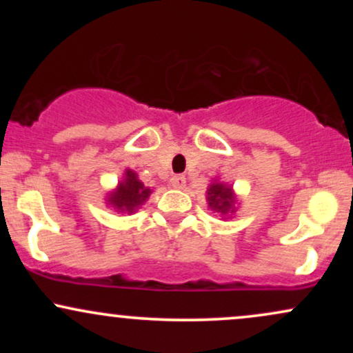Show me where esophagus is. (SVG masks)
Segmentation results:
<instances>
[{"mask_svg":"<svg viewBox=\"0 0 353 353\" xmlns=\"http://www.w3.org/2000/svg\"><path fill=\"white\" fill-rule=\"evenodd\" d=\"M171 185L174 189H182L185 185V177L181 176V174H177V176H174L171 179Z\"/></svg>","mask_w":353,"mask_h":353,"instance_id":"1","label":"esophagus"}]
</instances>
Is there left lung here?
<instances>
[{
  "mask_svg": "<svg viewBox=\"0 0 353 353\" xmlns=\"http://www.w3.org/2000/svg\"><path fill=\"white\" fill-rule=\"evenodd\" d=\"M208 201L209 208L217 210V212L228 214L229 209H232L234 196L232 190L228 185L221 184V182H214L208 189Z\"/></svg>",
  "mask_w": 353,
  "mask_h": 353,
  "instance_id": "8db88e82",
  "label": "left lung"
}]
</instances>
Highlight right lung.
<instances>
[{
  "label": "right lung",
  "instance_id": "right-lung-1",
  "mask_svg": "<svg viewBox=\"0 0 353 353\" xmlns=\"http://www.w3.org/2000/svg\"><path fill=\"white\" fill-rule=\"evenodd\" d=\"M151 190L144 188V184L137 179L136 172L125 171V179L119 182V188L112 197L109 199L112 205L119 210H128V212H134L137 205H141L148 199Z\"/></svg>",
  "mask_w": 353,
  "mask_h": 353
}]
</instances>
